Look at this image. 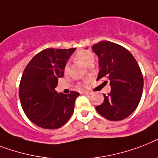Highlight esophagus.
Returning a JSON list of instances; mask_svg holds the SVG:
<instances>
[{"instance_id": "esophagus-1", "label": "esophagus", "mask_w": 158, "mask_h": 158, "mask_svg": "<svg viewBox=\"0 0 158 158\" xmlns=\"http://www.w3.org/2000/svg\"><path fill=\"white\" fill-rule=\"evenodd\" d=\"M83 93L85 94H87V95H90V94H92V92L89 91V90H85V91H83Z\"/></svg>"}]
</instances>
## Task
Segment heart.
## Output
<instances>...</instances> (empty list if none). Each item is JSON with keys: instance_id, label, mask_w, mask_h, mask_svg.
I'll return each instance as SVG.
<instances>
[{"instance_id": "b5f03b06", "label": "heart", "mask_w": 158, "mask_h": 158, "mask_svg": "<svg viewBox=\"0 0 158 158\" xmlns=\"http://www.w3.org/2000/svg\"><path fill=\"white\" fill-rule=\"evenodd\" d=\"M75 59L77 61L81 62L85 66H89L90 64H93L94 63V56L93 53L90 52L89 50H80L75 54ZM64 73H67L69 72V65L66 64L64 69Z\"/></svg>"}]
</instances>
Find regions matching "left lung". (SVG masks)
Wrapping results in <instances>:
<instances>
[{
    "label": "left lung",
    "mask_w": 158,
    "mask_h": 158,
    "mask_svg": "<svg viewBox=\"0 0 158 158\" xmlns=\"http://www.w3.org/2000/svg\"><path fill=\"white\" fill-rule=\"evenodd\" d=\"M91 49L99 57L97 80L107 77L111 86L96 111L109 121L125 119L135 110L143 93V78L138 63L129 50L111 41H100Z\"/></svg>",
    "instance_id": "left-lung-1"
}]
</instances>
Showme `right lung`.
<instances>
[{"label":"right lung","mask_w":158,"mask_h":158,"mask_svg":"<svg viewBox=\"0 0 158 158\" xmlns=\"http://www.w3.org/2000/svg\"><path fill=\"white\" fill-rule=\"evenodd\" d=\"M72 49L48 48L29 62L22 75L19 99L23 110L34 124L44 129H58L71 117L79 93H57L58 79L63 77Z\"/></svg>","instance_id":"add662e5"}]
</instances>
